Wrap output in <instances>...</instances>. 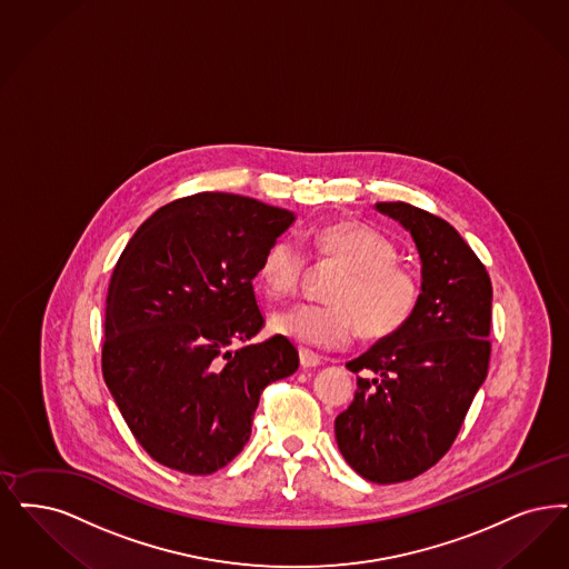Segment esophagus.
Here are the masks:
<instances>
[{
    "mask_svg": "<svg viewBox=\"0 0 569 569\" xmlns=\"http://www.w3.org/2000/svg\"><path fill=\"white\" fill-rule=\"evenodd\" d=\"M298 358H300V366H302V368H316V366L321 365L319 356H316V353L309 351V349H300V351H298Z\"/></svg>",
    "mask_w": 569,
    "mask_h": 569,
    "instance_id": "esophagus-1",
    "label": "esophagus"
}]
</instances>
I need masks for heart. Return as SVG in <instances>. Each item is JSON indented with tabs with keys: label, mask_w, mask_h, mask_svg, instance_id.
Returning a JSON list of instances; mask_svg holds the SVG:
<instances>
[{
	"label": "heart",
	"mask_w": 569,
	"mask_h": 569,
	"mask_svg": "<svg viewBox=\"0 0 569 569\" xmlns=\"http://www.w3.org/2000/svg\"><path fill=\"white\" fill-rule=\"evenodd\" d=\"M319 260L345 269L330 292V305H295L274 311L271 330L318 349H339L360 328L366 339L398 332L415 313L421 286L398 264L396 243L360 222H332L311 232ZM307 269V256L290 237H279L262 253L258 277L271 296L292 295Z\"/></svg>",
	"instance_id": "obj_1"
}]
</instances>
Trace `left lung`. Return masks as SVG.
<instances>
[{
	"instance_id": "8db88e82",
	"label": "left lung",
	"mask_w": 569,
	"mask_h": 569,
	"mask_svg": "<svg viewBox=\"0 0 569 569\" xmlns=\"http://www.w3.org/2000/svg\"><path fill=\"white\" fill-rule=\"evenodd\" d=\"M375 209L410 232L421 260L412 318L351 360L353 402L335 419L345 461L366 480L391 485L423 475L447 453L487 379L491 279L449 222L409 203Z\"/></svg>"
}]
</instances>
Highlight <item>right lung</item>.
Returning <instances> with one entry per match:
<instances>
[{"mask_svg":"<svg viewBox=\"0 0 569 569\" xmlns=\"http://www.w3.org/2000/svg\"><path fill=\"white\" fill-rule=\"evenodd\" d=\"M288 209L201 192L154 211L116 262L106 298L103 379L152 459L211 475L250 440L262 389L295 375L286 337L253 295L262 253L295 224Z\"/></svg>","mask_w":569,"mask_h":569,"instance_id":"1","label":"right lung"}]
</instances>
